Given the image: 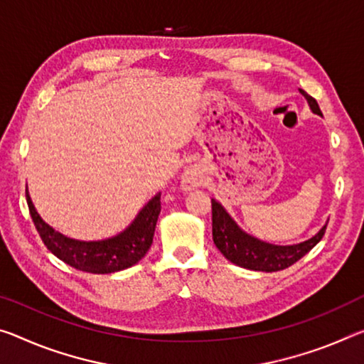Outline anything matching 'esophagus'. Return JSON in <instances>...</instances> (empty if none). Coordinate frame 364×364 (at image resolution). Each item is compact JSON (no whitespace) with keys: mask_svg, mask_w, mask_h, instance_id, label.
I'll return each instance as SVG.
<instances>
[{"mask_svg":"<svg viewBox=\"0 0 364 364\" xmlns=\"http://www.w3.org/2000/svg\"><path fill=\"white\" fill-rule=\"evenodd\" d=\"M200 184H203V173L198 166H188L181 176V188L184 191H191V189H196Z\"/></svg>","mask_w":364,"mask_h":364,"instance_id":"obj_1","label":"esophagus"}]
</instances>
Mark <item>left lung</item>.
Masks as SVG:
<instances>
[{
	"instance_id": "obj_1",
	"label": "left lung",
	"mask_w": 364,
	"mask_h": 364,
	"mask_svg": "<svg viewBox=\"0 0 364 364\" xmlns=\"http://www.w3.org/2000/svg\"><path fill=\"white\" fill-rule=\"evenodd\" d=\"M299 92L308 100L311 112L322 114L321 108L313 97L299 89ZM327 223L317 232L313 238L301 241L298 245H272L246 233L238 227L232 215L225 210V207L218 200L212 199V238L218 251L240 267L257 270V272H277L290 267L291 264L299 261L304 255L313 250L319 243L326 233Z\"/></svg>"
}]
</instances>
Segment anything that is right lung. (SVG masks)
<instances>
[{"mask_svg": "<svg viewBox=\"0 0 364 364\" xmlns=\"http://www.w3.org/2000/svg\"><path fill=\"white\" fill-rule=\"evenodd\" d=\"M28 212L45 246L71 267L90 274H113L141 261L152 245L160 213V193L142 207L128 228L112 238L82 241L68 238L38 215L26 186Z\"/></svg>", "mask_w": 364, "mask_h": 364, "instance_id": "add662e5", "label": "right lung"}]
</instances>
